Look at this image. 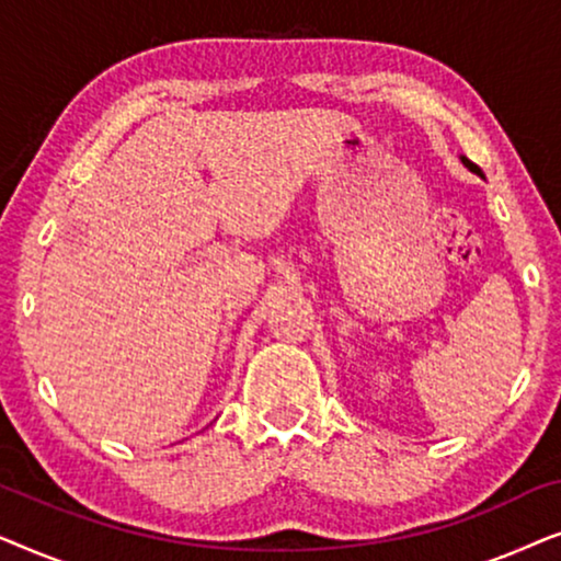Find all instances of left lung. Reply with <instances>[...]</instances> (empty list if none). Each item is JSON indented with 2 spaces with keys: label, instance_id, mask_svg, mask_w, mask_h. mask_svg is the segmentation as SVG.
Masks as SVG:
<instances>
[{
  "label": "left lung",
  "instance_id": "1",
  "mask_svg": "<svg viewBox=\"0 0 561 561\" xmlns=\"http://www.w3.org/2000/svg\"><path fill=\"white\" fill-rule=\"evenodd\" d=\"M459 160H462V165H465V168H467V171H472V173H478V175H480V179H485V173H482V171H480V165H474V163H472V160H470V158H465V156H459Z\"/></svg>",
  "mask_w": 561,
  "mask_h": 561
}]
</instances>
